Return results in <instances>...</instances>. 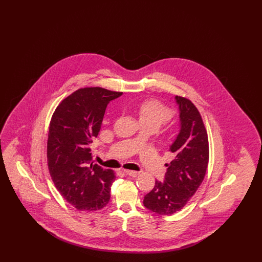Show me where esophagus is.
<instances>
[{"mask_svg": "<svg viewBox=\"0 0 262 262\" xmlns=\"http://www.w3.org/2000/svg\"><path fill=\"white\" fill-rule=\"evenodd\" d=\"M124 173L127 176H130V177H137L139 174V172L137 171H129V170H124Z\"/></svg>", "mask_w": 262, "mask_h": 262, "instance_id": "esophagus-1", "label": "esophagus"}]
</instances>
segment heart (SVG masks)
Masks as SVG:
<instances>
[{
    "label": "heart",
    "mask_w": 262,
    "mask_h": 262,
    "mask_svg": "<svg viewBox=\"0 0 262 262\" xmlns=\"http://www.w3.org/2000/svg\"><path fill=\"white\" fill-rule=\"evenodd\" d=\"M138 113L141 122L151 123L158 127L170 121L173 117L172 109L155 99L143 101L139 105Z\"/></svg>",
    "instance_id": "obj_1"
}]
</instances>
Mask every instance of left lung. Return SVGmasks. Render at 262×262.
I'll use <instances>...</instances> for the list:
<instances>
[{"instance_id":"left-lung-1","label":"left lung","mask_w":262,"mask_h":262,"mask_svg":"<svg viewBox=\"0 0 262 262\" xmlns=\"http://www.w3.org/2000/svg\"><path fill=\"white\" fill-rule=\"evenodd\" d=\"M180 110V133L171 144L174 159L166 164L164 182H155L144 196V206L159 215L180 211L200 187L209 160L208 137L198 108L190 100L176 96Z\"/></svg>"}]
</instances>
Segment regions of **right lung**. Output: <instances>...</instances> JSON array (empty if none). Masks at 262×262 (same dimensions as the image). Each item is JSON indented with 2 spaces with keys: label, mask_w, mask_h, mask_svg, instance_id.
<instances>
[{
  "label": "right lung",
  "mask_w": 262,
  "mask_h": 262,
  "mask_svg": "<svg viewBox=\"0 0 262 262\" xmlns=\"http://www.w3.org/2000/svg\"><path fill=\"white\" fill-rule=\"evenodd\" d=\"M122 94L105 88H80L62 100L52 116L49 172L61 195L77 210L97 211L110 200L116 176L93 164L89 144L99 134L107 105Z\"/></svg>",
  "instance_id": "add662e5"
}]
</instances>
